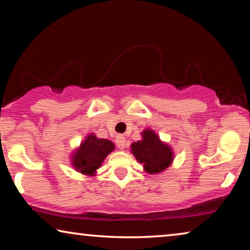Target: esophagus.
<instances>
[{
  "label": "esophagus",
  "mask_w": 250,
  "mask_h": 250,
  "mask_svg": "<svg viewBox=\"0 0 250 250\" xmlns=\"http://www.w3.org/2000/svg\"><path fill=\"white\" fill-rule=\"evenodd\" d=\"M116 142H117V146L119 149L122 150L125 146V138L124 136H121V134H119V136L117 137Z\"/></svg>",
  "instance_id": "esophagus-1"
}]
</instances>
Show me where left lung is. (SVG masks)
Segmentation results:
<instances>
[{
	"label": "left lung",
	"instance_id": "8db88e82",
	"mask_svg": "<svg viewBox=\"0 0 250 250\" xmlns=\"http://www.w3.org/2000/svg\"><path fill=\"white\" fill-rule=\"evenodd\" d=\"M142 139L131 144V152L142 164L146 172L157 175L169 168L173 161V152L170 146L162 142L151 129L141 132Z\"/></svg>",
	"mask_w": 250,
	"mask_h": 250
}]
</instances>
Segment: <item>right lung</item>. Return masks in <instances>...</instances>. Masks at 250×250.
Returning a JSON list of instances; mask_svg holds the SVG:
<instances>
[{
  "label": "right lung",
  "instance_id": "right-lung-1",
  "mask_svg": "<svg viewBox=\"0 0 250 250\" xmlns=\"http://www.w3.org/2000/svg\"><path fill=\"white\" fill-rule=\"evenodd\" d=\"M113 150L114 145L112 141L99 139L96 134L90 133L72 153L71 164L78 172L85 176H94L106 156Z\"/></svg>",
  "mask_w": 250,
  "mask_h": 250
}]
</instances>
